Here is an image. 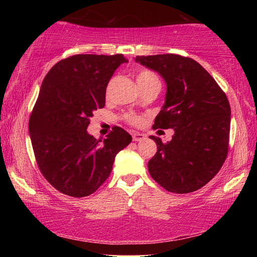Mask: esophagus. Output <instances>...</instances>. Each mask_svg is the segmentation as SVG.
Segmentation results:
<instances>
[{"mask_svg":"<svg viewBox=\"0 0 257 257\" xmlns=\"http://www.w3.org/2000/svg\"><path fill=\"white\" fill-rule=\"evenodd\" d=\"M145 138H146V136L144 134H141V133H134L133 134V139L135 142H142V141H144Z\"/></svg>","mask_w":257,"mask_h":257,"instance_id":"esophagus-1","label":"esophagus"}]
</instances>
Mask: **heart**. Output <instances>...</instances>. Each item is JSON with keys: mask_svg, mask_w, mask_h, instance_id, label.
Wrapping results in <instances>:
<instances>
[{"mask_svg": "<svg viewBox=\"0 0 257 257\" xmlns=\"http://www.w3.org/2000/svg\"><path fill=\"white\" fill-rule=\"evenodd\" d=\"M153 79H158V77H156L153 72H151L149 70H141L137 73L138 85L146 84V82H149ZM124 119L129 124H133V125H141L143 123V121H144V118H143L142 115H137V114H127Z\"/></svg>", "mask_w": 257, "mask_h": 257, "instance_id": "1", "label": "heart"}]
</instances>
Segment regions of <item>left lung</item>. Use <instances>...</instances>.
Segmentation results:
<instances>
[{"instance_id":"8db88e82","label":"left lung","mask_w":257,"mask_h":257,"mask_svg":"<svg viewBox=\"0 0 257 257\" xmlns=\"http://www.w3.org/2000/svg\"><path fill=\"white\" fill-rule=\"evenodd\" d=\"M136 61L167 82L165 104L153 129H175L168 143L151 136L158 152L149 161L150 175L171 193L202 188L228 155L231 110L227 95L201 64L187 56L138 55Z\"/></svg>"}]
</instances>
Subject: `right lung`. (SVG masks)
<instances>
[{
    "label": "right lung",
    "mask_w": 257,
    "mask_h": 257,
    "mask_svg": "<svg viewBox=\"0 0 257 257\" xmlns=\"http://www.w3.org/2000/svg\"><path fill=\"white\" fill-rule=\"evenodd\" d=\"M122 54H76L47 72L29 118V134L38 169L60 193L85 197L112 171L115 155L132 136L113 127L104 141L87 133L93 112L105 105L106 86Z\"/></svg>",
    "instance_id": "add662e5"
}]
</instances>
